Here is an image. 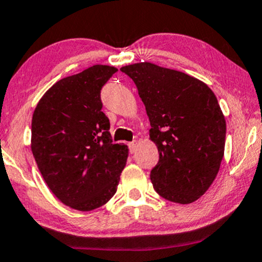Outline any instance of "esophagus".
I'll return each instance as SVG.
<instances>
[{"label": "esophagus", "mask_w": 262, "mask_h": 262, "mask_svg": "<svg viewBox=\"0 0 262 262\" xmlns=\"http://www.w3.org/2000/svg\"><path fill=\"white\" fill-rule=\"evenodd\" d=\"M136 146H137L136 141H132V142L128 143V149H130L131 154H134V152L136 151Z\"/></svg>", "instance_id": "34e87169"}]
</instances>
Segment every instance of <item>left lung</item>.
I'll list each match as a JSON object with an SVG mask.
<instances>
[{
  "label": "left lung",
  "mask_w": 262,
  "mask_h": 262,
  "mask_svg": "<svg viewBox=\"0 0 262 262\" xmlns=\"http://www.w3.org/2000/svg\"><path fill=\"white\" fill-rule=\"evenodd\" d=\"M136 84L160 160L151 182L164 199L189 204L204 194L224 156L226 125L216 96L186 73L152 63L122 67Z\"/></svg>",
  "instance_id": "1"
}]
</instances>
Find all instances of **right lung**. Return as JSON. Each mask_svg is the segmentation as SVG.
<instances>
[{
    "mask_svg": "<svg viewBox=\"0 0 262 262\" xmlns=\"http://www.w3.org/2000/svg\"><path fill=\"white\" fill-rule=\"evenodd\" d=\"M117 72L93 66L57 81L32 117V152L47 186L73 209L89 211L116 193L128 148L114 143L101 111L102 86Z\"/></svg>",
    "mask_w": 262,
    "mask_h": 262,
    "instance_id": "obj_1",
    "label": "right lung"
}]
</instances>
